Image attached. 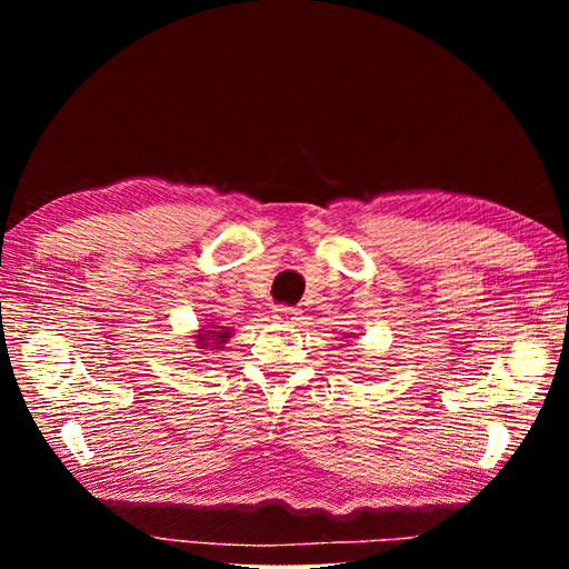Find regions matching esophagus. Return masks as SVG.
Here are the masks:
<instances>
[{
  "mask_svg": "<svg viewBox=\"0 0 569 569\" xmlns=\"http://www.w3.org/2000/svg\"><path fill=\"white\" fill-rule=\"evenodd\" d=\"M278 318V322H287V325H299L301 320V311L297 306H278L274 308V316Z\"/></svg>",
  "mask_w": 569,
  "mask_h": 569,
  "instance_id": "obj_1",
  "label": "esophagus"
}]
</instances>
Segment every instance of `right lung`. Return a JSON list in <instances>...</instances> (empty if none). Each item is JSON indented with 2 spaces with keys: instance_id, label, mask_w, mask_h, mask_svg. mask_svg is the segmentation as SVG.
<instances>
[{
  "instance_id": "obj_1",
  "label": "right lung",
  "mask_w": 569,
  "mask_h": 569,
  "mask_svg": "<svg viewBox=\"0 0 569 569\" xmlns=\"http://www.w3.org/2000/svg\"><path fill=\"white\" fill-rule=\"evenodd\" d=\"M232 335H234L232 327L220 325V320L211 318V322L201 325L199 330H197V335H192V337H194L197 349H211V351H216V349L226 347L228 339H230Z\"/></svg>"
}]
</instances>
